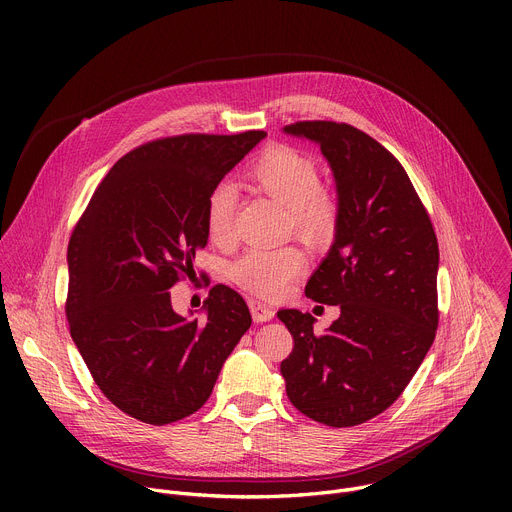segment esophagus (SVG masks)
<instances>
[{"label":"esophagus","instance_id":"1","mask_svg":"<svg viewBox=\"0 0 512 512\" xmlns=\"http://www.w3.org/2000/svg\"><path fill=\"white\" fill-rule=\"evenodd\" d=\"M251 316L255 322H269L273 316H275V310L267 304H261V302H253L251 304Z\"/></svg>","mask_w":512,"mask_h":512}]
</instances>
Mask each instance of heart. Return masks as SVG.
Returning a JSON list of instances; mask_svg holds the SVG:
<instances>
[{
    "mask_svg": "<svg viewBox=\"0 0 512 512\" xmlns=\"http://www.w3.org/2000/svg\"><path fill=\"white\" fill-rule=\"evenodd\" d=\"M320 168L314 158L291 148L271 145L245 170V186L285 206L287 225L314 243L328 241L338 227V200L320 186ZM237 192L231 184L218 182L210 188L204 204V225L212 243L233 241ZM306 255L296 245L251 247L233 265V279L259 298H277L304 271Z\"/></svg>",
    "mask_w": 512,
    "mask_h": 512,
    "instance_id": "1",
    "label": "heart"
}]
</instances>
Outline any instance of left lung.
Instances as JSON below:
<instances>
[{"instance_id": "left-lung-1", "label": "left lung", "mask_w": 512, "mask_h": 512, "mask_svg": "<svg viewBox=\"0 0 512 512\" xmlns=\"http://www.w3.org/2000/svg\"><path fill=\"white\" fill-rule=\"evenodd\" d=\"M283 131L316 141L336 180V237L306 296L340 306V318L314 334L312 314L277 312L294 336L281 375L306 417L352 427L399 399L433 344L440 249L405 168L377 139L336 121Z\"/></svg>"}]
</instances>
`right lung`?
I'll use <instances>...</instances> for the list:
<instances>
[{
    "instance_id": "obj_1",
    "label": "right lung",
    "mask_w": 512,
    "mask_h": 512,
    "mask_svg": "<svg viewBox=\"0 0 512 512\" xmlns=\"http://www.w3.org/2000/svg\"><path fill=\"white\" fill-rule=\"evenodd\" d=\"M263 137L184 133L139 145L109 170L70 235V336L129 417L166 425L198 411L251 326L245 300L223 283L210 287L202 324L172 310L168 289L192 279L206 247L210 188Z\"/></svg>"
}]
</instances>
